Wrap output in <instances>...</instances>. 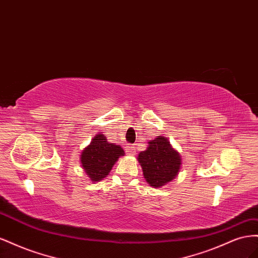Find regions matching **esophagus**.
Listing matches in <instances>:
<instances>
[{
    "mask_svg": "<svg viewBox=\"0 0 258 258\" xmlns=\"http://www.w3.org/2000/svg\"><path fill=\"white\" fill-rule=\"evenodd\" d=\"M126 151L130 156H133V154H135V147L133 145H128L126 147Z\"/></svg>",
    "mask_w": 258,
    "mask_h": 258,
    "instance_id": "esophagus-1",
    "label": "esophagus"
}]
</instances>
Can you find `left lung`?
<instances>
[{
	"label": "left lung",
	"mask_w": 258,
	"mask_h": 258,
	"mask_svg": "<svg viewBox=\"0 0 258 258\" xmlns=\"http://www.w3.org/2000/svg\"><path fill=\"white\" fill-rule=\"evenodd\" d=\"M148 144L147 150L138 154V161L149 185L162 187L177 175L181 164L180 157L164 137L158 136Z\"/></svg>",
	"instance_id": "obj_1"
}]
</instances>
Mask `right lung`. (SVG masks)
<instances>
[{
    "label": "right lung",
    "instance_id": "right-lung-1",
    "mask_svg": "<svg viewBox=\"0 0 258 258\" xmlns=\"http://www.w3.org/2000/svg\"><path fill=\"white\" fill-rule=\"evenodd\" d=\"M121 156H124V151L119 145L108 143L104 135L98 134L83 150L81 162L90 178L93 181H99L109 174Z\"/></svg>",
    "mask_w": 258,
    "mask_h": 258
}]
</instances>
